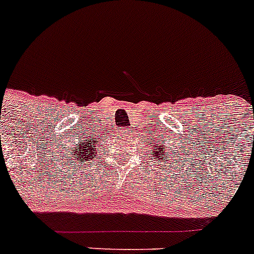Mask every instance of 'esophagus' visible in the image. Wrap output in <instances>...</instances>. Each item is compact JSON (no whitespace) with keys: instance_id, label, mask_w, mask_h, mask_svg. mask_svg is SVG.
<instances>
[{"instance_id":"obj_1","label":"esophagus","mask_w":254,"mask_h":254,"mask_svg":"<svg viewBox=\"0 0 254 254\" xmlns=\"http://www.w3.org/2000/svg\"><path fill=\"white\" fill-rule=\"evenodd\" d=\"M122 132H124V135H127V134H130V130H129V127H127V129L122 130Z\"/></svg>"}]
</instances>
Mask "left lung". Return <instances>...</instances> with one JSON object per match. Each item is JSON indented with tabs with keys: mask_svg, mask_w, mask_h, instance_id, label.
I'll use <instances>...</instances> for the list:
<instances>
[{
	"mask_svg": "<svg viewBox=\"0 0 254 254\" xmlns=\"http://www.w3.org/2000/svg\"><path fill=\"white\" fill-rule=\"evenodd\" d=\"M152 151H154V155H152V157H154L155 160H156V161H164L165 164H166V162H169L170 160V155H169V152H170V150L169 149H166V146H165V141L164 140H160V139H157V140H154V142H152ZM172 160H175V159H172ZM175 161H176V160H175Z\"/></svg>",
	"mask_w": 254,
	"mask_h": 254,
	"instance_id": "8db88e82",
	"label": "left lung"
}]
</instances>
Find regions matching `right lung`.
I'll return each mask as SVG.
<instances>
[{
  "instance_id": "add662e5",
  "label": "right lung",
  "mask_w": 254,
  "mask_h": 254,
  "mask_svg": "<svg viewBox=\"0 0 254 254\" xmlns=\"http://www.w3.org/2000/svg\"><path fill=\"white\" fill-rule=\"evenodd\" d=\"M102 140V136H94V135L82 137V140L65 149L64 156H67V160L70 164H78L79 166L83 164L87 165V162L93 164L94 156H97L99 152V144Z\"/></svg>"
}]
</instances>
